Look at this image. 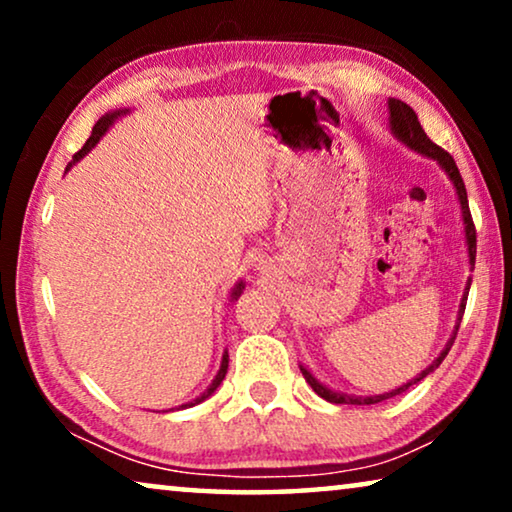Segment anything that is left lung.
I'll return each instance as SVG.
<instances>
[{
	"label": "left lung",
	"instance_id": "1",
	"mask_svg": "<svg viewBox=\"0 0 512 512\" xmlns=\"http://www.w3.org/2000/svg\"><path fill=\"white\" fill-rule=\"evenodd\" d=\"M389 125H391V132L401 139V142L405 146H410L412 151L422 153V156L426 158H433L438 160V165L443 167V170L447 172V177L452 179L454 188H457V195H459V202H461V216H464V228H466V242H468V256H471V265H475V226H473V216H471V209H468V198H466V186H464V179H461L459 174V167L457 163H454V158L447 153L445 149H440L438 144H433L429 137H426V132L422 130V125H419V118L415 111H412L408 104L401 102V100H394L391 97L389 100ZM468 289H471V279H468V286H466V293L464 298H461V305H459V319H457V328H454V335L450 338V342H447L443 352H440V356L436 361L431 363L429 368L422 370L415 380H410L408 384H403V387H398L394 391H389V394H380V396H347V394H338V391H331L328 387H324L317 377H312V373L307 368L300 366V373H303V377L307 380V384L317 391V394L321 398H326V401L331 403H347V405H373V403H382L387 401V398L391 396H398L403 394L405 389L412 387V384L422 382L426 375L433 373L440 363H443V359L447 356V352H450V347L454 345V338H457V331H459V324H461V317H464V310H466V300H468Z\"/></svg>",
	"mask_w": 512,
	"mask_h": 512
}]
</instances>
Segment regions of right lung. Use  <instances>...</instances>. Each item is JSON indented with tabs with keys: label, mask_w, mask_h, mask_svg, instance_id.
Wrapping results in <instances>:
<instances>
[{
	"label": "right lung",
	"mask_w": 512,
	"mask_h": 512,
	"mask_svg": "<svg viewBox=\"0 0 512 512\" xmlns=\"http://www.w3.org/2000/svg\"><path fill=\"white\" fill-rule=\"evenodd\" d=\"M123 114V111H114V114H107V116H102L100 118V121H97L95 123V128H93V132H90V137L86 139V144H83L81 146V151H76L74 153V160H72V163H69L67 165V170H69V167H72L74 163H76V160H81L83 156H86V153L90 151V149H93V146L97 144V142H100V137L104 135V132H107L109 130V125L111 123H114L116 121V118L118 116H121ZM242 289H244V284L240 282V284H237L235 286V289H233V296H230V298H237V296H240V293H242ZM226 373H228V352H223V359H221V368H219V373H216V377H214V382L212 384H209V389L205 391V394H200L198 398H195V401H191V403H186V405H181V408H191V405H195V403H202V401H205V398H209V396H212L214 394V391H216V387H219V384L223 382V377H226Z\"/></svg>",
	"instance_id": "right-lung-1"
}]
</instances>
